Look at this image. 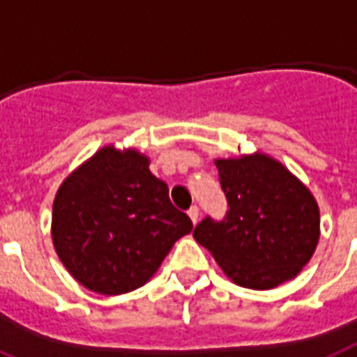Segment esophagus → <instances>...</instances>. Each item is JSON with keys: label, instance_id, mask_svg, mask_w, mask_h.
<instances>
[{"label": "esophagus", "instance_id": "34e87169", "mask_svg": "<svg viewBox=\"0 0 357 357\" xmlns=\"http://www.w3.org/2000/svg\"><path fill=\"white\" fill-rule=\"evenodd\" d=\"M188 216H190V220H192V224H196L199 220V208L196 207V205H192V207L188 208Z\"/></svg>", "mask_w": 357, "mask_h": 357}]
</instances>
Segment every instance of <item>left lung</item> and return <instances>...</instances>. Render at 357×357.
<instances>
[{
	"mask_svg": "<svg viewBox=\"0 0 357 357\" xmlns=\"http://www.w3.org/2000/svg\"><path fill=\"white\" fill-rule=\"evenodd\" d=\"M214 165L227 196V216L222 222L205 218L194 229V240L242 288L273 289L295 279L319 244L314 194L264 152L218 158Z\"/></svg>",
	"mask_w": 357,
	"mask_h": 357,
	"instance_id": "1",
	"label": "left lung"
}]
</instances>
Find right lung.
<instances>
[{
	"label": "right lung",
	"instance_id": "add662e5",
	"mask_svg": "<svg viewBox=\"0 0 357 357\" xmlns=\"http://www.w3.org/2000/svg\"><path fill=\"white\" fill-rule=\"evenodd\" d=\"M137 149L106 144L69 174L53 204L58 259L84 288L123 295L152 279L176 240L192 231L169 187Z\"/></svg>",
	"mask_w": 357,
	"mask_h": 357
}]
</instances>
